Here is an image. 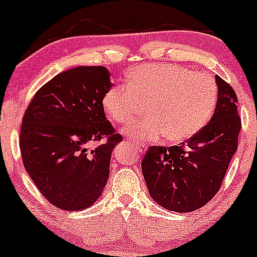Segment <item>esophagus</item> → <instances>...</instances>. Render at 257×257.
I'll return each mask as SVG.
<instances>
[{
	"mask_svg": "<svg viewBox=\"0 0 257 257\" xmlns=\"http://www.w3.org/2000/svg\"><path fill=\"white\" fill-rule=\"evenodd\" d=\"M134 144H135V146H137V150H138V152H140V154H142V152L145 151V149H146L145 144H143V143H138V142H134Z\"/></svg>",
	"mask_w": 257,
	"mask_h": 257,
	"instance_id": "obj_1",
	"label": "esophagus"
}]
</instances>
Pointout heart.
Masks as SVG:
<instances>
[{"instance_id": "1", "label": "heart", "mask_w": 257, "mask_h": 257, "mask_svg": "<svg viewBox=\"0 0 257 257\" xmlns=\"http://www.w3.org/2000/svg\"><path fill=\"white\" fill-rule=\"evenodd\" d=\"M218 97L216 80L207 73L171 63L137 67L126 86H112L103 94L102 107L114 123H128L145 105L148 117L133 122L125 134L154 140L165 135L171 143L190 139L206 125Z\"/></svg>"}]
</instances>
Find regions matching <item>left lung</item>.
<instances>
[{"label": "left lung", "instance_id": "1", "mask_svg": "<svg viewBox=\"0 0 257 257\" xmlns=\"http://www.w3.org/2000/svg\"><path fill=\"white\" fill-rule=\"evenodd\" d=\"M216 83L218 97L210 123L179 146H150L142 162L149 193L168 211L191 212L206 205L221 188L238 149V98L218 75Z\"/></svg>", "mask_w": 257, "mask_h": 257}]
</instances>
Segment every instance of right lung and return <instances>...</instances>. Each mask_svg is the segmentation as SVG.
Returning <instances> with one entry per match:
<instances>
[{"label":"right lung","mask_w":257,"mask_h":257,"mask_svg":"<svg viewBox=\"0 0 257 257\" xmlns=\"http://www.w3.org/2000/svg\"><path fill=\"white\" fill-rule=\"evenodd\" d=\"M112 85L105 67H77L45 84L25 111L19 140L25 171L56 207L85 210L106 187L112 151L122 142L102 107ZM103 136L106 144L87 149Z\"/></svg>","instance_id":"1"}]
</instances>
